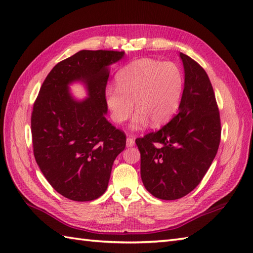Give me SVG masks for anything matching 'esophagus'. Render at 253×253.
<instances>
[{
	"mask_svg": "<svg viewBox=\"0 0 253 253\" xmlns=\"http://www.w3.org/2000/svg\"><path fill=\"white\" fill-rule=\"evenodd\" d=\"M134 144H135V142H134V139L132 137L128 136L126 138V146H127V147H132V146H134Z\"/></svg>",
	"mask_w": 253,
	"mask_h": 253,
	"instance_id": "1",
	"label": "esophagus"
}]
</instances>
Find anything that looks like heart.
Wrapping results in <instances>:
<instances>
[{"mask_svg": "<svg viewBox=\"0 0 253 253\" xmlns=\"http://www.w3.org/2000/svg\"><path fill=\"white\" fill-rule=\"evenodd\" d=\"M117 86L106 88V104L116 123L125 122L133 110L132 128L139 130L150 120L159 126L170 120L179 105L184 78L173 63L141 58L126 65L117 74Z\"/></svg>", "mask_w": 253, "mask_h": 253, "instance_id": "b5f03b06", "label": "heart"}]
</instances>
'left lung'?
<instances>
[{
    "mask_svg": "<svg viewBox=\"0 0 253 253\" xmlns=\"http://www.w3.org/2000/svg\"><path fill=\"white\" fill-rule=\"evenodd\" d=\"M184 89L177 115L159 131L136 138L145 188L164 200L186 196L201 182L217 153L221 120L207 72L179 53Z\"/></svg>",
    "mask_w": 253,
    "mask_h": 253,
    "instance_id": "left-lung-1",
    "label": "left lung"
}]
</instances>
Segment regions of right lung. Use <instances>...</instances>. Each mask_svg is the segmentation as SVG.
I'll use <instances>...</instances> for the list:
<instances>
[{
	"instance_id": "1",
	"label": "right lung",
	"mask_w": 253,
	"mask_h": 253,
	"mask_svg": "<svg viewBox=\"0 0 253 253\" xmlns=\"http://www.w3.org/2000/svg\"><path fill=\"white\" fill-rule=\"evenodd\" d=\"M125 52L83 49L56 65L33 105V154L56 192L91 201L107 189L112 165L126 147V134L106 119L105 92L111 64ZM86 84L89 96L76 100L71 83Z\"/></svg>"
}]
</instances>
